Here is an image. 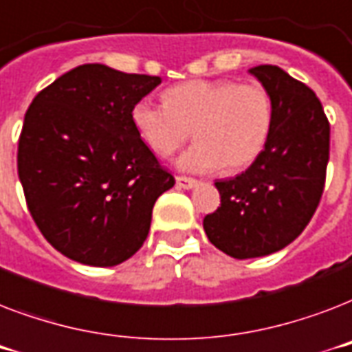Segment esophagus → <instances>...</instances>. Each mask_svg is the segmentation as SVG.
Segmentation results:
<instances>
[{
  "label": "esophagus",
  "instance_id": "1",
  "mask_svg": "<svg viewBox=\"0 0 352 352\" xmlns=\"http://www.w3.org/2000/svg\"><path fill=\"white\" fill-rule=\"evenodd\" d=\"M177 182V188H182V190H192L199 184L195 179H190V177H177L175 179Z\"/></svg>",
  "mask_w": 352,
  "mask_h": 352
}]
</instances>
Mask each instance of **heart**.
I'll use <instances>...</instances> for the list:
<instances>
[{
	"label": "heart",
	"mask_w": 352,
	"mask_h": 352,
	"mask_svg": "<svg viewBox=\"0 0 352 352\" xmlns=\"http://www.w3.org/2000/svg\"><path fill=\"white\" fill-rule=\"evenodd\" d=\"M164 104L140 98L131 107L135 131L155 155L170 157L190 138L197 142L177 166L190 173L239 171L263 153L274 124L272 96L259 84L188 80L164 91Z\"/></svg>",
	"instance_id": "heart-1"
}]
</instances>
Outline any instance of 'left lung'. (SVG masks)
I'll return each mask as SVG.
<instances>
[{
	"mask_svg": "<svg viewBox=\"0 0 352 352\" xmlns=\"http://www.w3.org/2000/svg\"><path fill=\"white\" fill-rule=\"evenodd\" d=\"M250 74L272 96V133L248 170L215 182L221 206L203 221L210 243L235 259L274 254L305 230L325 186L331 138L311 87L278 65H257Z\"/></svg>",
	"mask_w": 352,
	"mask_h": 352,
	"instance_id": "1",
	"label": "left lung"
}]
</instances>
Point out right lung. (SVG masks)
<instances>
[{"label": "right lung", "mask_w": 352, "mask_h": 352, "mask_svg": "<svg viewBox=\"0 0 352 352\" xmlns=\"http://www.w3.org/2000/svg\"><path fill=\"white\" fill-rule=\"evenodd\" d=\"M160 84L84 63L34 96L18 144L29 212L63 256L115 267L144 245L155 201L175 184L131 124V107Z\"/></svg>", "instance_id": "obj_1"}]
</instances>
